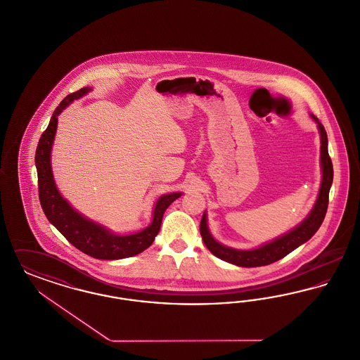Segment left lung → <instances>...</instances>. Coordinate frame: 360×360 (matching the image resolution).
I'll use <instances>...</instances> for the list:
<instances>
[{"mask_svg":"<svg viewBox=\"0 0 360 360\" xmlns=\"http://www.w3.org/2000/svg\"><path fill=\"white\" fill-rule=\"evenodd\" d=\"M310 119L317 124V129L320 134V143H321L320 165H321L323 175H321V185L317 194V200L311 207V210L309 212L308 216L289 232L275 238L271 241H267L252 250H238V248L224 245L220 241L213 238L207 226V216L205 210L200 224V232L205 243L206 248L214 257L221 259L224 262L236 264L239 267L267 266L290 254L291 251H294L295 248L307 243L319 231V228L324 221L326 209H328V197H329V190L333 181V167H332V160L328 154V136H326V128L314 115H310Z\"/></svg>","mask_w":360,"mask_h":360,"instance_id":"left-lung-1","label":"left lung"}]
</instances>
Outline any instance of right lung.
I'll use <instances>...</instances> for the list:
<instances>
[{
  "label": "right lung",
  "mask_w": 360,
  "mask_h": 360,
  "mask_svg": "<svg viewBox=\"0 0 360 360\" xmlns=\"http://www.w3.org/2000/svg\"><path fill=\"white\" fill-rule=\"evenodd\" d=\"M91 87H84L69 94L55 109L47 129L39 140L34 165L37 170L39 198L43 212L49 221L66 238L70 243L89 257L103 260H116L135 257L147 250L160 229V224L166 209L182 195L181 191H174L160 195L155 202L153 221L144 229L131 235H117L87 219L82 213L70 205L69 201L56 188L51 167L52 144L58 128V116L75 100L82 98Z\"/></svg>",
  "instance_id": "right-lung-1"
}]
</instances>
